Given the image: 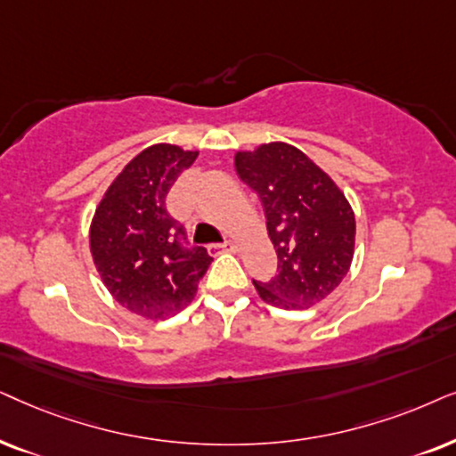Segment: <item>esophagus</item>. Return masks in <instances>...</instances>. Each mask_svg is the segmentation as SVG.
Returning <instances> with one entry per match:
<instances>
[{
	"label": "esophagus",
	"mask_w": 456,
	"mask_h": 456,
	"mask_svg": "<svg viewBox=\"0 0 456 456\" xmlns=\"http://www.w3.org/2000/svg\"><path fill=\"white\" fill-rule=\"evenodd\" d=\"M215 248H218V250H224V252H238L240 250L238 244H233V241H224V244L215 246Z\"/></svg>",
	"instance_id": "esophagus-1"
}]
</instances>
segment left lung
<instances>
[{"mask_svg":"<svg viewBox=\"0 0 456 456\" xmlns=\"http://www.w3.org/2000/svg\"><path fill=\"white\" fill-rule=\"evenodd\" d=\"M244 183L263 200L277 275L252 281L266 305L305 311L342 283L354 258L356 221L344 191L323 168L285 142L235 154Z\"/></svg>","mask_w":456,"mask_h":456,"instance_id":"8db88e82","label":"left lung"}]
</instances>
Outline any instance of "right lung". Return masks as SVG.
I'll list each match as a JSON object with an SVG mask.
<instances>
[{
  "label": "right lung",
  "instance_id": "add662e5",
  "mask_svg": "<svg viewBox=\"0 0 456 456\" xmlns=\"http://www.w3.org/2000/svg\"><path fill=\"white\" fill-rule=\"evenodd\" d=\"M198 150L154 143L133 158L97 204L89 250L110 296L143 319H167L193 300L212 256L181 244L167 193Z\"/></svg>",
  "mask_w": 456,
  "mask_h": 456
}]
</instances>
